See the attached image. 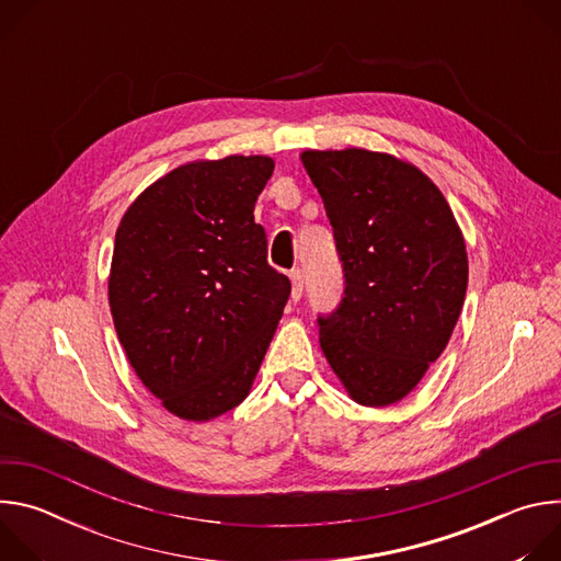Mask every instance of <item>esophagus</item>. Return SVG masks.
<instances>
[{
	"mask_svg": "<svg viewBox=\"0 0 561 561\" xmlns=\"http://www.w3.org/2000/svg\"><path fill=\"white\" fill-rule=\"evenodd\" d=\"M290 282H293V299H299L304 293V271L301 268H293L288 273Z\"/></svg>",
	"mask_w": 561,
	"mask_h": 561,
	"instance_id": "obj_1",
	"label": "esophagus"
}]
</instances>
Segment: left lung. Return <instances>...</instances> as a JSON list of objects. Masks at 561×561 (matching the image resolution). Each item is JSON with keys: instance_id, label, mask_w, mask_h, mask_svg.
I'll return each mask as SVG.
<instances>
[{"instance_id": "1", "label": "left lung", "mask_w": 561, "mask_h": 561, "mask_svg": "<svg viewBox=\"0 0 561 561\" xmlns=\"http://www.w3.org/2000/svg\"><path fill=\"white\" fill-rule=\"evenodd\" d=\"M344 273L335 310L317 314L322 351L364 407L409 394L446 348L468 286L461 230L415 167L362 148L306 150Z\"/></svg>"}]
</instances>
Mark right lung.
<instances>
[{"label":"right lung","instance_id":"obj_1","mask_svg":"<svg viewBox=\"0 0 561 561\" xmlns=\"http://www.w3.org/2000/svg\"><path fill=\"white\" fill-rule=\"evenodd\" d=\"M273 159L230 154L146 188L115 234L108 301L144 386L206 422L247 399L290 295L266 255L255 202Z\"/></svg>","mask_w":561,"mask_h":561}]
</instances>
